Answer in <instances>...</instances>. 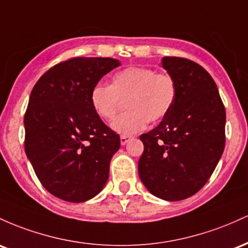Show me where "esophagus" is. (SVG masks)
<instances>
[{
  "instance_id": "obj_1",
  "label": "esophagus",
  "mask_w": 248,
  "mask_h": 248,
  "mask_svg": "<svg viewBox=\"0 0 248 248\" xmlns=\"http://www.w3.org/2000/svg\"><path fill=\"white\" fill-rule=\"evenodd\" d=\"M131 139V137H129V136H121V144L122 145H125V144H127V141Z\"/></svg>"
}]
</instances>
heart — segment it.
I'll return each instance as SVG.
<instances>
[{"instance_id":"1","label":"heart","mask_w":248,"mask_h":248,"mask_svg":"<svg viewBox=\"0 0 248 248\" xmlns=\"http://www.w3.org/2000/svg\"><path fill=\"white\" fill-rule=\"evenodd\" d=\"M177 83L171 75L154 69L131 66L112 76L110 85L97 84L91 90L93 109L99 118L112 121L126 101L127 112L111 124L123 136L137 133L157 123L171 111L177 98Z\"/></svg>"}]
</instances>
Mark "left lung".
Here are the masks:
<instances>
[{"mask_svg": "<svg viewBox=\"0 0 248 248\" xmlns=\"http://www.w3.org/2000/svg\"><path fill=\"white\" fill-rule=\"evenodd\" d=\"M177 83V98L158 126L141 135L138 173L158 198L177 202L197 193L212 176L225 149L226 111L211 75L193 61L164 57Z\"/></svg>", "mask_w": 248, "mask_h": 248, "instance_id": "8db88e82", "label": "left lung"}]
</instances>
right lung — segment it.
Listing matches in <instances>:
<instances>
[{
  "mask_svg": "<svg viewBox=\"0 0 248 248\" xmlns=\"http://www.w3.org/2000/svg\"><path fill=\"white\" fill-rule=\"evenodd\" d=\"M119 65L110 57H74L49 69L32 88L24 150L41 184L57 198L87 202L108 182L121 138L96 115L90 94Z\"/></svg>",
  "mask_w": 248,
  "mask_h": 248,
  "instance_id": "add662e5",
  "label": "right lung"
}]
</instances>
